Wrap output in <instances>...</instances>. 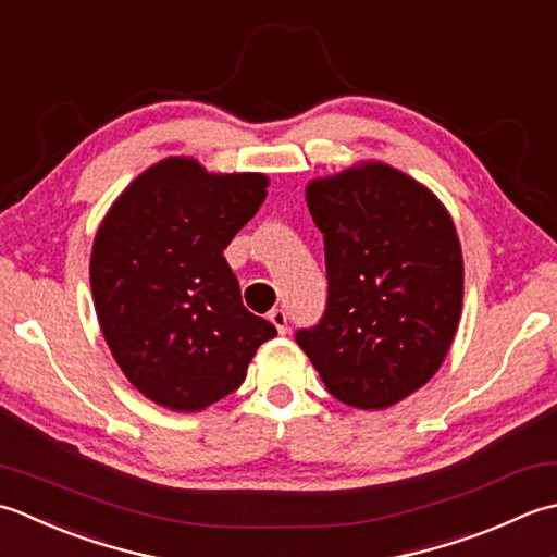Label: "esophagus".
<instances>
[{"label": "esophagus", "mask_w": 557, "mask_h": 557, "mask_svg": "<svg viewBox=\"0 0 557 557\" xmlns=\"http://www.w3.org/2000/svg\"><path fill=\"white\" fill-rule=\"evenodd\" d=\"M269 320H271V324L276 326V332H278L281 336L288 334V314H286V310H271Z\"/></svg>", "instance_id": "obj_1"}]
</instances>
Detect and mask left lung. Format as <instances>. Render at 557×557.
<instances>
[{
	"instance_id": "obj_1",
	"label": "left lung",
	"mask_w": 557,
	"mask_h": 557,
	"mask_svg": "<svg viewBox=\"0 0 557 557\" xmlns=\"http://www.w3.org/2000/svg\"><path fill=\"white\" fill-rule=\"evenodd\" d=\"M324 235L326 310L295 342L332 396L380 411L440 370L459 326L463 259L442 201L387 163L312 180Z\"/></svg>"
}]
</instances>
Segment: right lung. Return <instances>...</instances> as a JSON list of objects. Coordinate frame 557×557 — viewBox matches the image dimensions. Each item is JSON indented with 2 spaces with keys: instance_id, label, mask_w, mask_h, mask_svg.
<instances>
[{
  "instance_id": "obj_1",
  "label": "right lung",
  "mask_w": 557,
  "mask_h": 557,
  "mask_svg": "<svg viewBox=\"0 0 557 557\" xmlns=\"http://www.w3.org/2000/svg\"><path fill=\"white\" fill-rule=\"evenodd\" d=\"M262 173H207L195 158L151 165L106 213L90 290L106 342L146 399L197 413L240 387L276 326L249 312L223 257L267 197Z\"/></svg>"
}]
</instances>
